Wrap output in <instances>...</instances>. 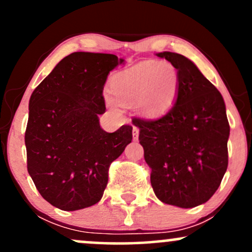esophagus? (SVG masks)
I'll list each match as a JSON object with an SVG mask.
<instances>
[{"label":"esophagus","mask_w":252,"mask_h":252,"mask_svg":"<svg viewBox=\"0 0 252 252\" xmlns=\"http://www.w3.org/2000/svg\"><path fill=\"white\" fill-rule=\"evenodd\" d=\"M138 134H140V130H138L136 126L132 128V140L137 141L138 140Z\"/></svg>","instance_id":"esophagus-1"}]
</instances>
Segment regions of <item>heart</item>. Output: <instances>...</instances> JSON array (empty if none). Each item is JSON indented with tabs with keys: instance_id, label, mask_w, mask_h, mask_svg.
Listing matches in <instances>:
<instances>
[{
	"instance_id": "obj_1",
	"label": "heart",
	"mask_w": 252,
	"mask_h": 252,
	"mask_svg": "<svg viewBox=\"0 0 252 252\" xmlns=\"http://www.w3.org/2000/svg\"><path fill=\"white\" fill-rule=\"evenodd\" d=\"M179 72L169 62H146L112 78L111 89L118 102L134 104L142 116L155 117L170 109L178 96ZM106 103L114 111L120 105L112 97Z\"/></svg>"
}]
</instances>
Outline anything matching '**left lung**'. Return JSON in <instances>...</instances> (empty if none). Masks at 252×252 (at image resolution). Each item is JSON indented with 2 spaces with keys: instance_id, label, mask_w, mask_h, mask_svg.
Returning <instances> with one entry per match:
<instances>
[{
  "instance_id": "obj_1",
  "label": "left lung",
  "mask_w": 252,
  "mask_h": 252,
  "mask_svg": "<svg viewBox=\"0 0 252 252\" xmlns=\"http://www.w3.org/2000/svg\"><path fill=\"white\" fill-rule=\"evenodd\" d=\"M175 66L179 91L163 116L135 118L150 182L158 200L192 209L216 193L227 169L230 126L220 92L189 58L173 52L156 53Z\"/></svg>"
}]
</instances>
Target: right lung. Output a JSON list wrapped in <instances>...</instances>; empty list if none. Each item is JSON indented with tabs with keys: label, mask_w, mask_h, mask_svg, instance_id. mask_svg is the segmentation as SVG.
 <instances>
[{
	"label": "right lung",
	"mask_w": 252,
	"mask_h": 252,
	"mask_svg": "<svg viewBox=\"0 0 252 252\" xmlns=\"http://www.w3.org/2000/svg\"><path fill=\"white\" fill-rule=\"evenodd\" d=\"M124 59L74 52L57 63L30 99L25 143L27 168L51 205L77 211L97 204L108 185L109 166L132 140V126L106 132L103 89Z\"/></svg>",
	"instance_id": "obj_1"
}]
</instances>
